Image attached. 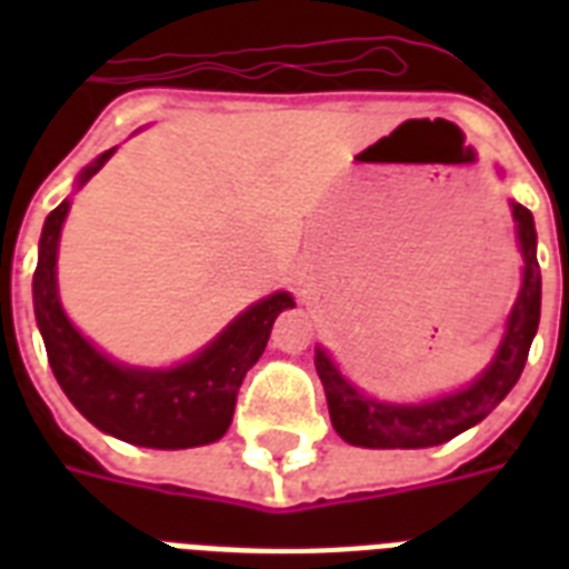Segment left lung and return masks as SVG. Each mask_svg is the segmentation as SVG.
Returning a JSON list of instances; mask_svg holds the SVG:
<instances>
[{"label": "left lung", "instance_id": "1", "mask_svg": "<svg viewBox=\"0 0 569 569\" xmlns=\"http://www.w3.org/2000/svg\"><path fill=\"white\" fill-rule=\"evenodd\" d=\"M513 232L522 257V280L493 360L467 387L425 401H380L366 396L342 375L328 348L316 346V372L325 383L330 422L337 433L360 449H428L458 437L499 407L529 360L540 321V266L535 218L511 200Z\"/></svg>", "mask_w": 569, "mask_h": 569}]
</instances>
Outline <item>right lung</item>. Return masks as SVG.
Listing matches in <instances>:
<instances>
[{
    "label": "right lung",
    "instance_id": "add662e5",
    "mask_svg": "<svg viewBox=\"0 0 569 569\" xmlns=\"http://www.w3.org/2000/svg\"><path fill=\"white\" fill-rule=\"evenodd\" d=\"M114 150L118 147L82 168L76 189H82ZM67 212L70 197L47 214L31 280L34 319L58 387L93 428L132 446L194 449L221 440L232 422L241 380L266 351L277 316L295 307L292 295L274 292L250 303L209 346L182 363L168 369L118 363L82 337L58 298V241Z\"/></svg>",
    "mask_w": 569,
    "mask_h": 569
}]
</instances>
